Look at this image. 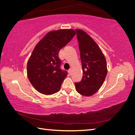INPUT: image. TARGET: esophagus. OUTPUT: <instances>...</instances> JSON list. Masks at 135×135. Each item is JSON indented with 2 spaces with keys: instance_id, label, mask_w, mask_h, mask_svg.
Returning a JSON list of instances; mask_svg holds the SVG:
<instances>
[{
  "instance_id": "esophagus-1",
  "label": "esophagus",
  "mask_w": 135,
  "mask_h": 135,
  "mask_svg": "<svg viewBox=\"0 0 135 135\" xmlns=\"http://www.w3.org/2000/svg\"><path fill=\"white\" fill-rule=\"evenodd\" d=\"M72 71H73V70H72V69H70L69 70H68V74L70 75V76H71V75L72 74Z\"/></svg>"
}]
</instances>
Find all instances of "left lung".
<instances>
[{
  "instance_id": "obj_1",
  "label": "left lung",
  "mask_w": 135,
  "mask_h": 135,
  "mask_svg": "<svg viewBox=\"0 0 135 135\" xmlns=\"http://www.w3.org/2000/svg\"><path fill=\"white\" fill-rule=\"evenodd\" d=\"M80 52L83 77L81 81L75 83L77 92L90 97L98 91L107 74L105 57L93 38L86 32L76 29Z\"/></svg>"
}]
</instances>
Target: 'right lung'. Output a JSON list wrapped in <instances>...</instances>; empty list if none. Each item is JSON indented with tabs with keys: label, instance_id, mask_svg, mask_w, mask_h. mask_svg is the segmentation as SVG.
Here are the masks:
<instances>
[{
	"label": "right lung",
	"instance_id": "add662e5",
	"mask_svg": "<svg viewBox=\"0 0 135 135\" xmlns=\"http://www.w3.org/2000/svg\"><path fill=\"white\" fill-rule=\"evenodd\" d=\"M76 31L73 29L47 33L34 49L27 62V76L38 92L49 95L58 92L67 72L60 68L59 51L70 42Z\"/></svg>",
	"mask_w": 135,
	"mask_h": 135
}]
</instances>
